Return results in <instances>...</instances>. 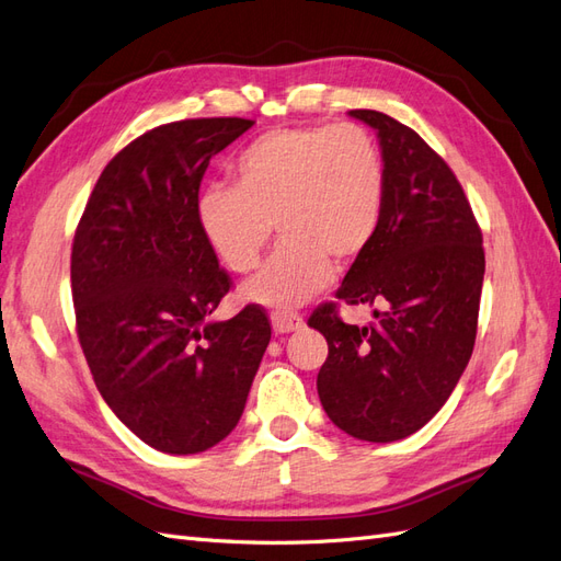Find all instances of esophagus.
Wrapping results in <instances>:
<instances>
[{
    "label": "esophagus",
    "mask_w": 561,
    "mask_h": 561,
    "mask_svg": "<svg viewBox=\"0 0 561 561\" xmlns=\"http://www.w3.org/2000/svg\"><path fill=\"white\" fill-rule=\"evenodd\" d=\"M300 327H304V318H300L298 312H286V310L272 312V329H275V334L298 332Z\"/></svg>",
    "instance_id": "esophagus-1"
}]
</instances>
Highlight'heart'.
Here are the masks:
<instances>
[{
  "instance_id": "heart-1",
  "label": "heart",
  "mask_w": 561,
  "mask_h": 561,
  "mask_svg": "<svg viewBox=\"0 0 561 561\" xmlns=\"http://www.w3.org/2000/svg\"><path fill=\"white\" fill-rule=\"evenodd\" d=\"M234 184L215 182L196 198V222L220 263L247 275L272 237L277 253L243 284L251 304L291 310L357 261L375 239L386 204V163L369 130L355 123L272 130L234 158Z\"/></svg>"
}]
</instances>
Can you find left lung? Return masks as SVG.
Returning a JSON list of instances; mask_svg holds the SVG:
<instances>
[{
  "mask_svg": "<svg viewBox=\"0 0 561 561\" xmlns=\"http://www.w3.org/2000/svg\"><path fill=\"white\" fill-rule=\"evenodd\" d=\"M375 127L386 163V204L369 249L336 298L381 306L369 327L346 324L324 304L308 324L329 355L320 403L341 431L369 443L400 440L445 405L477 341L485 272L481 229L448 163L379 111H348Z\"/></svg>",
  "mask_w": 561,
  "mask_h": 561,
  "instance_id": "8db88e82",
  "label": "left lung"
}]
</instances>
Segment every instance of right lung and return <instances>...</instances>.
I'll return each mask as SVG.
<instances>
[{
	"mask_svg": "<svg viewBox=\"0 0 561 561\" xmlns=\"http://www.w3.org/2000/svg\"><path fill=\"white\" fill-rule=\"evenodd\" d=\"M247 118L144 133L96 180L70 253L78 339L99 393L151 448L196 455L232 434L270 343L267 314H210L229 291L196 222L215 153Z\"/></svg>",
	"mask_w": 561,
	"mask_h": 561,
	"instance_id": "obj_1",
	"label": "right lung"
}]
</instances>
